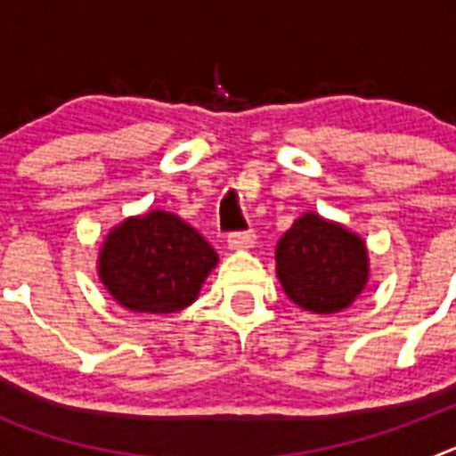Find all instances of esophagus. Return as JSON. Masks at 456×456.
<instances>
[{
  "label": "esophagus",
  "instance_id": "1",
  "mask_svg": "<svg viewBox=\"0 0 456 456\" xmlns=\"http://www.w3.org/2000/svg\"><path fill=\"white\" fill-rule=\"evenodd\" d=\"M256 244L253 231H237L228 235V247L231 248H251Z\"/></svg>",
  "mask_w": 456,
  "mask_h": 456
}]
</instances>
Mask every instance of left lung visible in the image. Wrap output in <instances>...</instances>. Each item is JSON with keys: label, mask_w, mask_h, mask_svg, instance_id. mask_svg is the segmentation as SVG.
Wrapping results in <instances>:
<instances>
[{"label": "left lung", "mask_w": 456, "mask_h": 456, "mask_svg": "<svg viewBox=\"0 0 456 456\" xmlns=\"http://www.w3.org/2000/svg\"><path fill=\"white\" fill-rule=\"evenodd\" d=\"M276 272L289 299L310 313L347 308L368 281L361 237L317 215H304L281 237Z\"/></svg>", "instance_id": "8db88e82"}]
</instances>
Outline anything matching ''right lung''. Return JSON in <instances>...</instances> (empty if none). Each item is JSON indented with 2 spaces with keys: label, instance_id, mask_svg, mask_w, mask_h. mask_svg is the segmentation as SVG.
Returning <instances> with one entry per match:
<instances>
[{
  "label": "right lung",
  "instance_id": "1",
  "mask_svg": "<svg viewBox=\"0 0 456 456\" xmlns=\"http://www.w3.org/2000/svg\"><path fill=\"white\" fill-rule=\"evenodd\" d=\"M208 241L168 212L120 224L100 253V278L116 301L136 313L187 308L216 265Z\"/></svg>",
  "mask_w": 456,
  "mask_h": 456
}]
</instances>
